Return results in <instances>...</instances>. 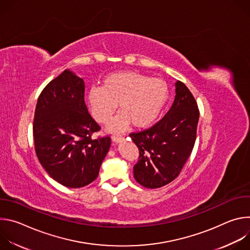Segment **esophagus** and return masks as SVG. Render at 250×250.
Wrapping results in <instances>:
<instances>
[{"instance_id":"obj_1","label":"esophagus","mask_w":250,"mask_h":250,"mask_svg":"<svg viewBox=\"0 0 250 250\" xmlns=\"http://www.w3.org/2000/svg\"><path fill=\"white\" fill-rule=\"evenodd\" d=\"M112 139L115 141V142H119V141H123L125 140V137L123 135H119V134H114L112 136Z\"/></svg>"}]
</instances>
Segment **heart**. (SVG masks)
<instances>
[{
    "label": "heart",
    "mask_w": 250,
    "mask_h": 250,
    "mask_svg": "<svg viewBox=\"0 0 250 250\" xmlns=\"http://www.w3.org/2000/svg\"><path fill=\"white\" fill-rule=\"evenodd\" d=\"M169 98L168 84L135 71H120L105 76L102 87H93L87 102L93 118L100 124L111 122L118 104L123 112L109 125V130L121 131L129 124L142 128L152 125Z\"/></svg>",
    "instance_id": "1"
}]
</instances>
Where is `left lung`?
<instances>
[{"label":"left lung","mask_w":250,"mask_h":250,"mask_svg":"<svg viewBox=\"0 0 250 250\" xmlns=\"http://www.w3.org/2000/svg\"><path fill=\"white\" fill-rule=\"evenodd\" d=\"M199 117L193 94L178 81L175 100L167 114L149 128L129 133L139 151L133 166L136 182L156 189L179 176L195 146Z\"/></svg>","instance_id":"1"}]
</instances>
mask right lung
Wrapping results in <instances>:
<instances>
[{
	"instance_id": "right-lung-1",
	"label": "right lung",
	"mask_w": 250,
	"mask_h": 250,
	"mask_svg": "<svg viewBox=\"0 0 250 250\" xmlns=\"http://www.w3.org/2000/svg\"><path fill=\"white\" fill-rule=\"evenodd\" d=\"M84 81L65 70L42 91L33 118L37 156L61 185L81 188L99 175L111 146L109 135L93 137L101 126L84 101Z\"/></svg>"
}]
</instances>
